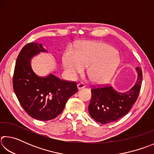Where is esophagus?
Masks as SVG:
<instances>
[{
  "mask_svg": "<svg viewBox=\"0 0 154 154\" xmlns=\"http://www.w3.org/2000/svg\"><path fill=\"white\" fill-rule=\"evenodd\" d=\"M85 87V85L84 83H79L77 84V88L79 90L82 89V88H84Z\"/></svg>",
  "mask_w": 154,
  "mask_h": 154,
  "instance_id": "esophagus-1",
  "label": "esophagus"
}]
</instances>
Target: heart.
Segmentation results:
<instances>
[{
	"label": "heart",
	"mask_w": 154,
	"mask_h": 154,
	"mask_svg": "<svg viewBox=\"0 0 154 154\" xmlns=\"http://www.w3.org/2000/svg\"><path fill=\"white\" fill-rule=\"evenodd\" d=\"M64 71L73 78L87 67L90 80L95 83L107 82L119 64L117 51L103 43L85 42L77 51H67L62 56Z\"/></svg>",
	"instance_id": "obj_1"
}]
</instances>
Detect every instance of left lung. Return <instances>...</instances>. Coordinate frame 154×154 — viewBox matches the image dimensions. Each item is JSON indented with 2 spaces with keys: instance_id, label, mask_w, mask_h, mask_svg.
Here are the masks:
<instances>
[{
  "instance_id": "obj_1",
  "label": "left lung",
  "mask_w": 154,
  "mask_h": 154,
  "mask_svg": "<svg viewBox=\"0 0 154 154\" xmlns=\"http://www.w3.org/2000/svg\"><path fill=\"white\" fill-rule=\"evenodd\" d=\"M138 79L134 87L125 93L117 92L108 85H99L91 89L92 98L89 107L90 116L96 122L106 124L116 122L128 113L137 100L142 84L143 73L137 68Z\"/></svg>"
}]
</instances>
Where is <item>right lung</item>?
Instances as JSON below:
<instances>
[{"mask_svg":"<svg viewBox=\"0 0 154 154\" xmlns=\"http://www.w3.org/2000/svg\"><path fill=\"white\" fill-rule=\"evenodd\" d=\"M41 51H47L37 43H28L22 49L15 62L13 87L21 106L31 118L48 121L62 113L67 100L78 89L75 82L53 75L41 77L33 72L30 59Z\"/></svg>","mask_w":154,"mask_h":154,"instance_id":"add662e5","label":"right lung"}]
</instances>
